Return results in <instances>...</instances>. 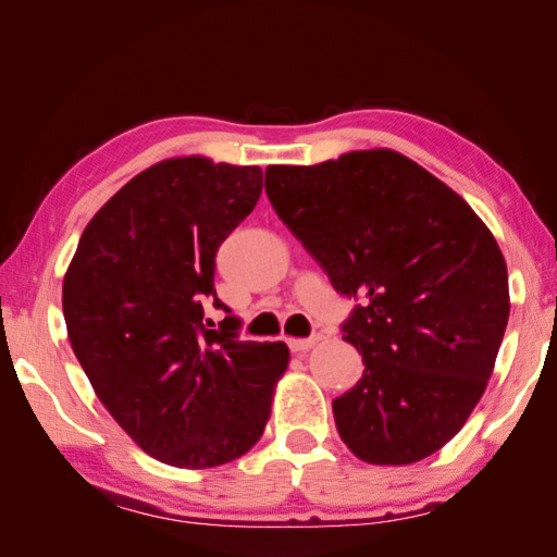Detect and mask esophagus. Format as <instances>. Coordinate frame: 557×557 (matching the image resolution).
Here are the masks:
<instances>
[{
    "label": "esophagus",
    "instance_id": "34e87169",
    "mask_svg": "<svg viewBox=\"0 0 557 557\" xmlns=\"http://www.w3.org/2000/svg\"><path fill=\"white\" fill-rule=\"evenodd\" d=\"M318 342H320V334H311V336H307V339H288V346L293 352H301V350H309Z\"/></svg>",
    "mask_w": 557,
    "mask_h": 557
}]
</instances>
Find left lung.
<instances>
[{
	"instance_id": "obj_1",
	"label": "left lung",
	"mask_w": 557,
	"mask_h": 557,
	"mask_svg": "<svg viewBox=\"0 0 557 557\" xmlns=\"http://www.w3.org/2000/svg\"><path fill=\"white\" fill-rule=\"evenodd\" d=\"M281 221L362 299L342 323L362 379L332 401L344 444L372 465L440 450L476 407L509 320L502 250L467 201L395 150L267 166Z\"/></svg>"
}]
</instances>
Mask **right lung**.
Masks as SVG:
<instances>
[{"label":"right lung","instance_id":"obj_1","mask_svg":"<svg viewBox=\"0 0 557 557\" xmlns=\"http://www.w3.org/2000/svg\"><path fill=\"white\" fill-rule=\"evenodd\" d=\"M262 193L260 166L164 160L81 234L62 285L66 332L97 397L156 460L207 469L256 446L288 346L239 339L215 297V252ZM213 300L228 315L218 331Z\"/></svg>","mask_w":557,"mask_h":557}]
</instances>
